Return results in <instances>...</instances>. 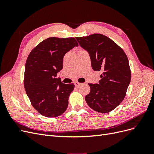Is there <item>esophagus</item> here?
<instances>
[{
  "mask_svg": "<svg viewBox=\"0 0 154 154\" xmlns=\"http://www.w3.org/2000/svg\"><path fill=\"white\" fill-rule=\"evenodd\" d=\"M74 85H75L76 87H79V86L81 85L82 84V83H80V82H74Z\"/></svg>",
  "mask_w": 154,
  "mask_h": 154,
  "instance_id": "esophagus-1",
  "label": "esophagus"
}]
</instances>
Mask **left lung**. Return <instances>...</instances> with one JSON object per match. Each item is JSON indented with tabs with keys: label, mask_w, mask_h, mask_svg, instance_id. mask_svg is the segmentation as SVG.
<instances>
[{
	"label": "left lung",
	"mask_w": 154,
	"mask_h": 154,
	"mask_svg": "<svg viewBox=\"0 0 154 154\" xmlns=\"http://www.w3.org/2000/svg\"><path fill=\"white\" fill-rule=\"evenodd\" d=\"M81 47L89 54L94 71L103 72L97 83H88L91 92L85 101L92 109L108 113L123 100L131 80L128 60L123 50L101 34L76 37Z\"/></svg>",
	"instance_id": "left-lung-1"
}]
</instances>
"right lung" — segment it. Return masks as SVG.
<instances>
[{"instance_id":"right-lung-1","label":"right lung","mask_w":154,"mask_h":154,"mask_svg":"<svg viewBox=\"0 0 154 154\" xmlns=\"http://www.w3.org/2000/svg\"><path fill=\"white\" fill-rule=\"evenodd\" d=\"M77 46L73 37H51L37 45L27 58L25 90L32 106L45 117H57L67 108L74 85L65 84L56 77L63 68L64 55Z\"/></svg>"}]
</instances>
